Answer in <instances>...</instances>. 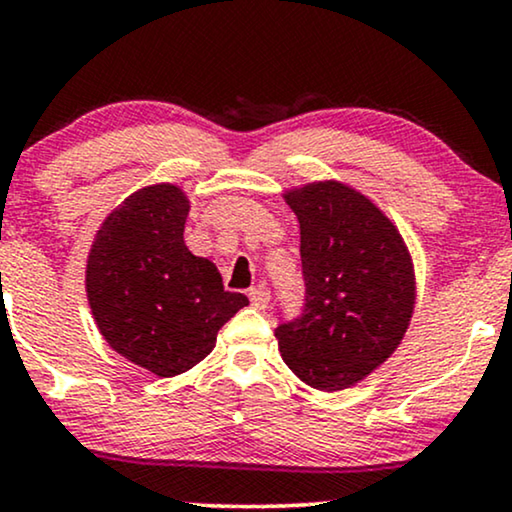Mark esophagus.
I'll return each mask as SVG.
<instances>
[{
    "label": "esophagus",
    "mask_w": 512,
    "mask_h": 512,
    "mask_svg": "<svg viewBox=\"0 0 512 512\" xmlns=\"http://www.w3.org/2000/svg\"><path fill=\"white\" fill-rule=\"evenodd\" d=\"M248 297H250V304H252V307H255V309H264V307H267V304H269V300H271L269 290L264 288V286L250 288Z\"/></svg>",
    "instance_id": "esophagus-1"
}]
</instances>
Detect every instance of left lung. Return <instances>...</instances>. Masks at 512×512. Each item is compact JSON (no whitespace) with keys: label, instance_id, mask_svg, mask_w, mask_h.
I'll use <instances>...</instances> for the list:
<instances>
[{"label":"left lung","instance_id":"left-lung-1","mask_svg":"<svg viewBox=\"0 0 512 512\" xmlns=\"http://www.w3.org/2000/svg\"><path fill=\"white\" fill-rule=\"evenodd\" d=\"M286 200L300 219L304 304L278 321V352L302 383L345 390L383 364L409 328V250L371 200L338 181Z\"/></svg>","mask_w":512,"mask_h":512}]
</instances>
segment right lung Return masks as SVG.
Returning <instances> with one entry per match:
<instances>
[{"label":"right lung","mask_w":512,"mask_h":512,"mask_svg":"<svg viewBox=\"0 0 512 512\" xmlns=\"http://www.w3.org/2000/svg\"><path fill=\"white\" fill-rule=\"evenodd\" d=\"M189 200L177 186L132 193L94 238L87 297L115 352L160 378L203 361L217 331L248 304L184 243Z\"/></svg>","instance_id":"obj_1"}]
</instances>
